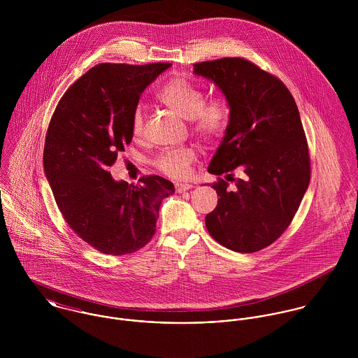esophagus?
<instances>
[{
    "label": "esophagus",
    "mask_w": 358,
    "mask_h": 358,
    "mask_svg": "<svg viewBox=\"0 0 358 358\" xmlns=\"http://www.w3.org/2000/svg\"><path fill=\"white\" fill-rule=\"evenodd\" d=\"M192 187H193V186H192L190 183H176V185H175V189H176L178 193H185V192L190 190Z\"/></svg>",
    "instance_id": "esophagus-1"
}]
</instances>
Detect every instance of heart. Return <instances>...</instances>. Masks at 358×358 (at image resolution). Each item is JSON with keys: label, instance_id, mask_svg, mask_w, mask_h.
Instances as JSON below:
<instances>
[{"label": "heart", "instance_id": "b5f03b06", "mask_svg": "<svg viewBox=\"0 0 358 358\" xmlns=\"http://www.w3.org/2000/svg\"><path fill=\"white\" fill-rule=\"evenodd\" d=\"M158 101L178 115L190 120L193 131L206 141L219 138L229 127L231 106L227 98L216 95L205 99L204 90L182 77L169 80L157 94ZM143 129V111L136 108L132 118V131L139 135ZM197 153L193 148H176L159 154L155 166L164 175L183 179L190 173V165Z\"/></svg>", "mask_w": 358, "mask_h": 358}]
</instances>
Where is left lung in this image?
<instances>
[{
	"instance_id": "obj_1",
	"label": "left lung",
	"mask_w": 358,
	"mask_h": 358,
	"mask_svg": "<svg viewBox=\"0 0 358 358\" xmlns=\"http://www.w3.org/2000/svg\"><path fill=\"white\" fill-rule=\"evenodd\" d=\"M194 74L212 81L231 106L223 141L208 172L219 196L205 216L209 234L243 254L273 244L292 222L310 183L306 135L294 96L281 80L243 57L194 64ZM237 167L243 176L234 180ZM235 182L230 189L228 180Z\"/></svg>"
}]
</instances>
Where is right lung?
<instances>
[{
    "instance_id": "obj_1",
    "label": "right lung",
    "mask_w": 358,
    "mask_h": 358,
    "mask_svg": "<svg viewBox=\"0 0 358 358\" xmlns=\"http://www.w3.org/2000/svg\"><path fill=\"white\" fill-rule=\"evenodd\" d=\"M168 67L98 64L66 91L52 115L44 171L55 201L73 231L106 255L143 248L155 233L159 205L175 193L158 175L134 186L108 172L132 141L142 92Z\"/></svg>"
}]
</instances>
